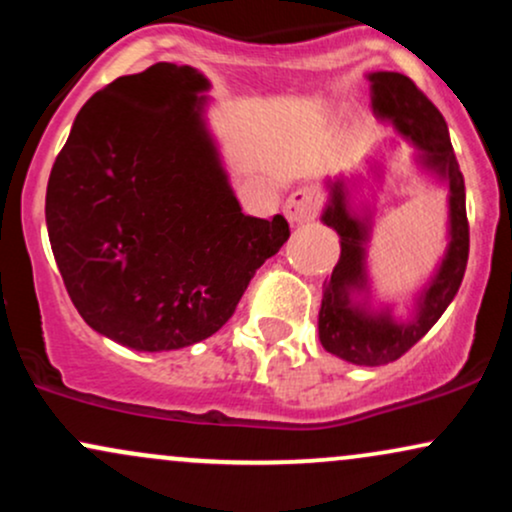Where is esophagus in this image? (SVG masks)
<instances>
[{
  "instance_id": "esophagus-1",
  "label": "esophagus",
  "mask_w": 512,
  "mask_h": 512,
  "mask_svg": "<svg viewBox=\"0 0 512 512\" xmlns=\"http://www.w3.org/2000/svg\"><path fill=\"white\" fill-rule=\"evenodd\" d=\"M320 209V192L315 187H298L293 190L284 204V214L291 223H303L317 216Z\"/></svg>"
}]
</instances>
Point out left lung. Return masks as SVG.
<instances>
[{"instance_id": "1", "label": "left lung", "mask_w": 512, "mask_h": 512, "mask_svg": "<svg viewBox=\"0 0 512 512\" xmlns=\"http://www.w3.org/2000/svg\"><path fill=\"white\" fill-rule=\"evenodd\" d=\"M370 101L373 113L387 120L419 149V161L438 180L448 185L450 243L438 272L416 298L414 317L397 322L390 308L370 310V289L366 274V245L370 238V214H356L349 207V190L339 178L327 182L330 202L322 211V221L342 238V255L330 279L322 286V305L317 330L325 351L356 363V366H385L397 361L438 322L462 284L469 257V223L464 204V178L457 166L450 132L440 110L416 88L409 76L399 72H373ZM364 298L353 301V293Z\"/></svg>"}]
</instances>
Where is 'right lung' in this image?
<instances>
[{
	"label": "right lung",
	"mask_w": 512,
	"mask_h": 512,
	"mask_svg": "<svg viewBox=\"0 0 512 512\" xmlns=\"http://www.w3.org/2000/svg\"><path fill=\"white\" fill-rule=\"evenodd\" d=\"M207 76L158 62L93 93L55 158L45 221L74 308L134 351L202 342L291 236L245 216L204 125Z\"/></svg>",
	"instance_id": "add662e5"
}]
</instances>
